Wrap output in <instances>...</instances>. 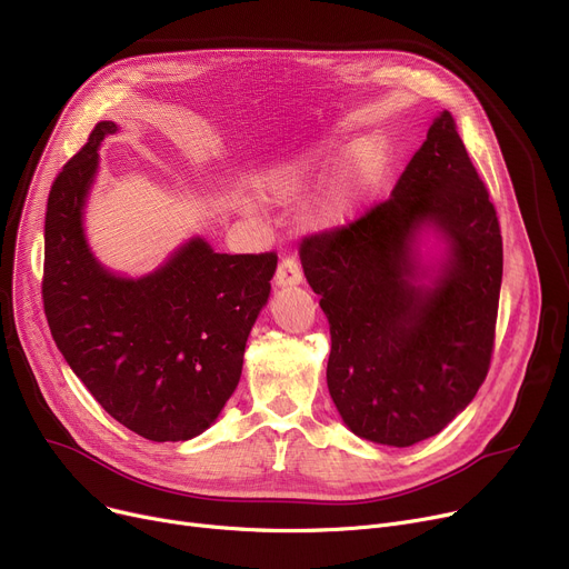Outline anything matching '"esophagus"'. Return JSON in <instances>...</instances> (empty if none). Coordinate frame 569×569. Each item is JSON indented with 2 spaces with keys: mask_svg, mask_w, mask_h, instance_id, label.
Masks as SVG:
<instances>
[{
  "mask_svg": "<svg viewBox=\"0 0 569 569\" xmlns=\"http://www.w3.org/2000/svg\"><path fill=\"white\" fill-rule=\"evenodd\" d=\"M302 281V267L295 256H283L277 267V283L279 286H297Z\"/></svg>",
  "mask_w": 569,
  "mask_h": 569,
  "instance_id": "esophagus-1",
  "label": "esophagus"
}]
</instances>
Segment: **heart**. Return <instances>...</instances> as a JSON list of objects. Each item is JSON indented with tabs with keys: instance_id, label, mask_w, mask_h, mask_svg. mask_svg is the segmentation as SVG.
I'll return each mask as SVG.
<instances>
[{
	"instance_id": "1",
	"label": "heart",
	"mask_w": 569,
	"mask_h": 569,
	"mask_svg": "<svg viewBox=\"0 0 569 569\" xmlns=\"http://www.w3.org/2000/svg\"><path fill=\"white\" fill-rule=\"evenodd\" d=\"M357 154H362V170L371 172L378 168V149L373 144H357ZM327 152H320V149H309V152L292 154L286 159L274 161L269 168H264L256 177V187L267 198L269 202H297L311 196L327 174ZM355 202V189L352 187H339L330 198L322 202V207L316 212L318 223H337L341 221Z\"/></svg>"
}]
</instances>
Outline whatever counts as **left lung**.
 I'll use <instances>...</instances> for the list:
<instances>
[{"mask_svg":"<svg viewBox=\"0 0 569 569\" xmlns=\"http://www.w3.org/2000/svg\"><path fill=\"white\" fill-rule=\"evenodd\" d=\"M442 229L451 260L413 283L411 237ZM302 267L330 320L327 387L360 438L410 447L440 433L485 382L502 281L496 207L450 112L431 124L392 196L302 242Z\"/></svg>","mask_w":569,"mask_h":569,"instance_id":"obj_1","label":"left lung"}]
</instances>
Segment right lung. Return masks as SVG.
<instances>
[{
  "mask_svg": "<svg viewBox=\"0 0 569 569\" xmlns=\"http://www.w3.org/2000/svg\"><path fill=\"white\" fill-rule=\"evenodd\" d=\"M114 131L99 122L50 187L43 309L59 352L110 417L147 440H189L234 392L277 253H214L191 239L154 274L106 272L87 249L82 207Z\"/></svg>",
  "mask_w": 569,
  "mask_h": 569,
  "instance_id": "1",
  "label": "right lung"
}]
</instances>
